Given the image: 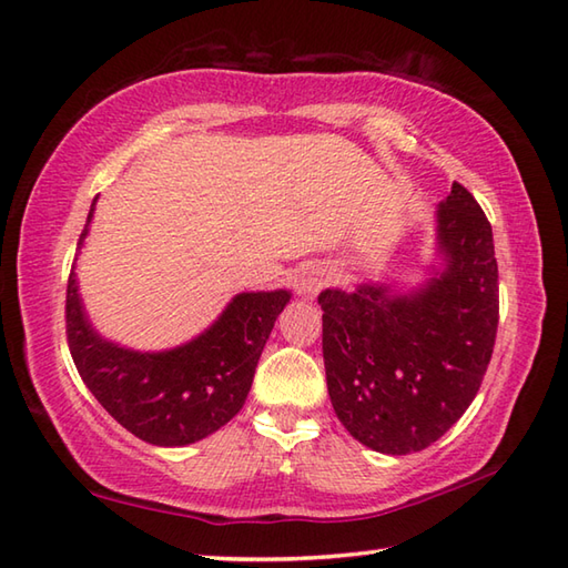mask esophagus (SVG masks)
<instances>
[{"mask_svg": "<svg viewBox=\"0 0 568 568\" xmlns=\"http://www.w3.org/2000/svg\"><path fill=\"white\" fill-rule=\"evenodd\" d=\"M333 282V272L321 264H311L304 272L298 274V292L306 296H316L323 286Z\"/></svg>", "mask_w": 568, "mask_h": 568, "instance_id": "1", "label": "esophagus"}]
</instances>
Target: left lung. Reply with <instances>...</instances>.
Masks as SVG:
<instances>
[{
	"instance_id": "left-lung-1",
	"label": "left lung",
	"mask_w": 568,
	"mask_h": 568,
	"mask_svg": "<svg viewBox=\"0 0 568 568\" xmlns=\"http://www.w3.org/2000/svg\"><path fill=\"white\" fill-rule=\"evenodd\" d=\"M430 276L394 292L325 288L327 394L347 433L382 455L430 447L471 406L494 355L498 264L490 223L462 184L435 211Z\"/></svg>"
}]
</instances>
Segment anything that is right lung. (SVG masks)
Segmentation results:
<instances>
[{"label":"right lung","mask_w":568,"mask_h":568,"mask_svg":"<svg viewBox=\"0 0 568 568\" xmlns=\"http://www.w3.org/2000/svg\"><path fill=\"white\" fill-rule=\"evenodd\" d=\"M97 199L80 235L90 233ZM292 294L245 292L189 343L138 352L102 337L82 306L74 267L68 280V345L82 382L125 430L158 447H184L223 427L250 394L274 321Z\"/></svg>","instance_id":"obj_1"}]
</instances>
